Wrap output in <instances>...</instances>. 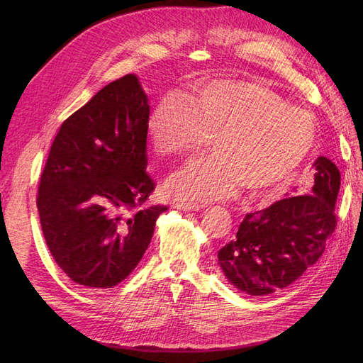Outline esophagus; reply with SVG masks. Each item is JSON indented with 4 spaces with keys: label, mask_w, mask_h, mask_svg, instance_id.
<instances>
[{
    "label": "esophagus",
    "mask_w": 363,
    "mask_h": 363,
    "mask_svg": "<svg viewBox=\"0 0 363 363\" xmlns=\"http://www.w3.org/2000/svg\"><path fill=\"white\" fill-rule=\"evenodd\" d=\"M175 208H179V211H184V212H199L200 211V206L196 204H188V203H175L174 204Z\"/></svg>",
    "instance_id": "34e87169"
}]
</instances>
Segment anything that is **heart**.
<instances>
[{
	"mask_svg": "<svg viewBox=\"0 0 363 363\" xmlns=\"http://www.w3.org/2000/svg\"><path fill=\"white\" fill-rule=\"evenodd\" d=\"M148 139L157 156H184L212 136L215 155L189 162L164 184L174 200L207 204L244 188L268 192L288 183L316 140L312 113L289 106L255 80L196 83L189 103L167 95L148 118Z\"/></svg>",
	"mask_w": 363,
	"mask_h": 363,
	"instance_id": "b5f03b06",
	"label": "heart"
}]
</instances>
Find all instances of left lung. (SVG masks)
I'll return each instance as SVG.
<instances>
[{
  "mask_svg": "<svg viewBox=\"0 0 363 363\" xmlns=\"http://www.w3.org/2000/svg\"><path fill=\"white\" fill-rule=\"evenodd\" d=\"M313 171L309 195L294 191L247 213L236 238L218 251L219 268L239 291L263 296L286 288L321 257L336 227L340 174L324 156L313 162Z\"/></svg>",
  "mask_w": 363,
  "mask_h": 363,
  "instance_id": "8db88e82",
  "label": "left lung"
}]
</instances>
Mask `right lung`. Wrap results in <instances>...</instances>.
I'll use <instances>...</instances> for the list:
<instances>
[{
	"label": "right lung",
	"instance_id": "right-lung-1",
	"mask_svg": "<svg viewBox=\"0 0 363 363\" xmlns=\"http://www.w3.org/2000/svg\"><path fill=\"white\" fill-rule=\"evenodd\" d=\"M148 95L136 74L104 86L62 124L43 168L38 211L60 269L113 288L139 265L167 207L133 211L155 191L147 168Z\"/></svg>",
	"mask_w": 363,
	"mask_h": 363
}]
</instances>
